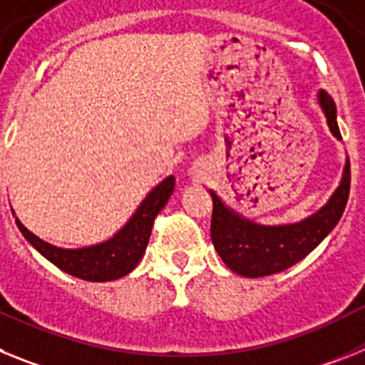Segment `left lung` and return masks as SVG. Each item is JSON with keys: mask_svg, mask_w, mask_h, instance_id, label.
Listing matches in <instances>:
<instances>
[{"mask_svg": "<svg viewBox=\"0 0 365 365\" xmlns=\"http://www.w3.org/2000/svg\"><path fill=\"white\" fill-rule=\"evenodd\" d=\"M318 102L327 118L331 133L341 140L336 122V106L325 91L318 93ZM351 188V166L347 159L340 186L334 190L327 202L316 214L292 225L265 227L237 212L230 210L210 190L214 212H212V243L225 261V265L245 278H263L282 272L311 254L329 235L346 210Z\"/></svg>", "mask_w": 365, "mask_h": 365, "instance_id": "1", "label": "left lung"}]
</instances>
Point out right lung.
Masks as SVG:
<instances>
[{
  "mask_svg": "<svg viewBox=\"0 0 365 365\" xmlns=\"http://www.w3.org/2000/svg\"><path fill=\"white\" fill-rule=\"evenodd\" d=\"M173 188H175V177H166L160 185L148 193V197L140 202L133 217L111 240L93 247H54L27 230L18 217L16 225L25 235V240L63 272L86 282H113L130 274L138 265V261L143 259L155 217L163 210L168 199L172 197Z\"/></svg>",
  "mask_w": 365,
  "mask_h": 365,
  "instance_id": "1",
  "label": "right lung"
}]
</instances>
